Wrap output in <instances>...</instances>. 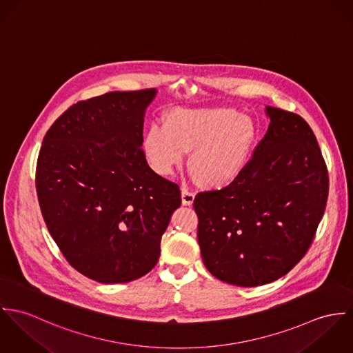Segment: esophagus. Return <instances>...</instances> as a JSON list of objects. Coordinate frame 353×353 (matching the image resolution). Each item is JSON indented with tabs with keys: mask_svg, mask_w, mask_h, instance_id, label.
<instances>
[{
	"mask_svg": "<svg viewBox=\"0 0 353 353\" xmlns=\"http://www.w3.org/2000/svg\"><path fill=\"white\" fill-rule=\"evenodd\" d=\"M194 200H195V195L192 192H188L185 190H183L181 192V201H183V205H192L194 204Z\"/></svg>",
	"mask_w": 353,
	"mask_h": 353,
	"instance_id": "1",
	"label": "esophagus"
}]
</instances>
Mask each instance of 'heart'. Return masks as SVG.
<instances>
[{"label":"heart","instance_id":"b5f03b06","mask_svg":"<svg viewBox=\"0 0 353 353\" xmlns=\"http://www.w3.org/2000/svg\"><path fill=\"white\" fill-rule=\"evenodd\" d=\"M257 139L252 119L232 110L170 108L143 138V150L153 170L169 176L184 154L188 170L201 190H221L246 169Z\"/></svg>","mask_w":353,"mask_h":353}]
</instances>
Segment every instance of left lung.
Returning <instances> with one entry per match:
<instances>
[{
    "mask_svg": "<svg viewBox=\"0 0 353 353\" xmlns=\"http://www.w3.org/2000/svg\"><path fill=\"white\" fill-rule=\"evenodd\" d=\"M271 120L233 184L197 194V241L210 274L239 287L290 272L312 245L323 216L329 177L310 125L265 107Z\"/></svg>",
    "mask_w": 353,
    "mask_h": 353,
    "instance_id": "obj_1",
    "label": "left lung"
}]
</instances>
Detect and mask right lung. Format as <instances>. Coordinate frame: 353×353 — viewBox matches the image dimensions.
I'll return each instance as SVG.
<instances>
[{
  "mask_svg": "<svg viewBox=\"0 0 353 353\" xmlns=\"http://www.w3.org/2000/svg\"><path fill=\"white\" fill-rule=\"evenodd\" d=\"M156 89L79 101L47 131L37 192L47 229L79 274L125 283L154 268L161 236L181 204L179 185L154 173L142 150Z\"/></svg>",
  "mask_w": 353,
  "mask_h": 353,
  "instance_id": "add662e5",
  "label": "right lung"
}]
</instances>
